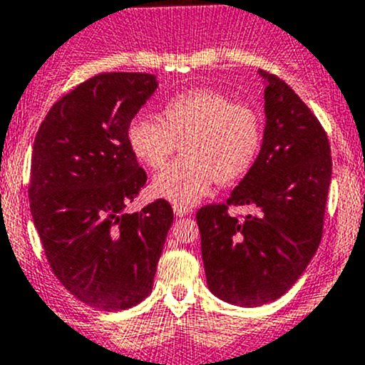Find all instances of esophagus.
<instances>
[{
    "label": "esophagus",
    "instance_id": "34e87169",
    "mask_svg": "<svg viewBox=\"0 0 365 365\" xmlns=\"http://www.w3.org/2000/svg\"><path fill=\"white\" fill-rule=\"evenodd\" d=\"M173 210H175V215H176V217H185V215H189V213H190V208H189V206H185V205H178V202H176V205L173 206Z\"/></svg>",
    "mask_w": 365,
    "mask_h": 365
}]
</instances>
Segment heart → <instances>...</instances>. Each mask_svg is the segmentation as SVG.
<instances>
[{"label":"heart","mask_w":365,"mask_h":365,"mask_svg":"<svg viewBox=\"0 0 365 365\" xmlns=\"http://www.w3.org/2000/svg\"><path fill=\"white\" fill-rule=\"evenodd\" d=\"M182 141L183 157L153 178L152 192L178 205H192L217 180L240 182L262 148V120L243 103L212 89L175 94L160 108V120L138 115L128 125V143L138 160L160 170Z\"/></svg>","instance_id":"heart-1"}]
</instances>
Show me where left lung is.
Returning a JSON list of instances; mask_svg holds the SVG:
<instances>
[{
    "label": "left lung",
    "instance_id": "left-lung-1",
    "mask_svg": "<svg viewBox=\"0 0 365 365\" xmlns=\"http://www.w3.org/2000/svg\"><path fill=\"white\" fill-rule=\"evenodd\" d=\"M259 73L266 128L255 166L227 202L195 215L210 290L243 308L276 301L304 273L324 232L332 175L318 118L283 80ZM229 205H253L257 213L231 217Z\"/></svg>",
    "mask_w": 365,
    "mask_h": 365
}]
</instances>
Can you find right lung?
Instances as JSON below:
<instances>
[{"label":"right lung","instance_id":"1","mask_svg":"<svg viewBox=\"0 0 365 365\" xmlns=\"http://www.w3.org/2000/svg\"><path fill=\"white\" fill-rule=\"evenodd\" d=\"M148 73H101L48 110L33 145L29 206L45 255L64 289L101 312L152 292L173 208L157 199L124 213L147 182L128 125L155 92Z\"/></svg>","mask_w":365,"mask_h":365}]
</instances>
